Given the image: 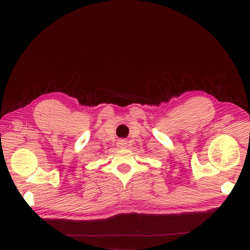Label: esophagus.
Masks as SVG:
<instances>
[{
	"label": "esophagus",
	"mask_w": 250,
	"mask_h": 250,
	"mask_svg": "<svg viewBox=\"0 0 250 250\" xmlns=\"http://www.w3.org/2000/svg\"><path fill=\"white\" fill-rule=\"evenodd\" d=\"M118 145H119L121 148H125V147H126V142H125V140H121V141H119Z\"/></svg>",
	"instance_id": "1"
}]
</instances>
